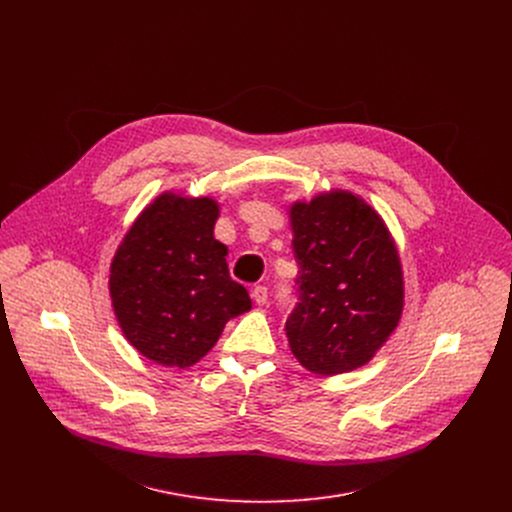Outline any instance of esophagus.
<instances>
[{
    "label": "esophagus",
    "instance_id": "obj_1",
    "mask_svg": "<svg viewBox=\"0 0 512 512\" xmlns=\"http://www.w3.org/2000/svg\"><path fill=\"white\" fill-rule=\"evenodd\" d=\"M251 296H253V300H255V304L257 306H263V304H267V287L265 285H255L253 287V291H251Z\"/></svg>",
    "mask_w": 512,
    "mask_h": 512
}]
</instances>
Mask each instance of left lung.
Returning a JSON list of instances; mask_svg holds the SVG:
<instances>
[{
    "label": "left lung",
    "instance_id": "obj_1",
    "mask_svg": "<svg viewBox=\"0 0 512 512\" xmlns=\"http://www.w3.org/2000/svg\"><path fill=\"white\" fill-rule=\"evenodd\" d=\"M300 265L298 306L285 322L289 348L314 375L367 364L399 326L403 269L379 212L330 190L289 208Z\"/></svg>",
    "mask_w": 512,
    "mask_h": 512
}]
</instances>
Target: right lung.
<instances>
[{
  "label": "right lung",
  "mask_w": 512,
  "mask_h": 512,
  "mask_svg": "<svg viewBox=\"0 0 512 512\" xmlns=\"http://www.w3.org/2000/svg\"><path fill=\"white\" fill-rule=\"evenodd\" d=\"M218 202L160 194L135 218L115 251L109 294L129 344L164 367L186 369L251 310L233 281L227 245L214 239Z\"/></svg>",
  "instance_id": "obj_1"
}]
</instances>
